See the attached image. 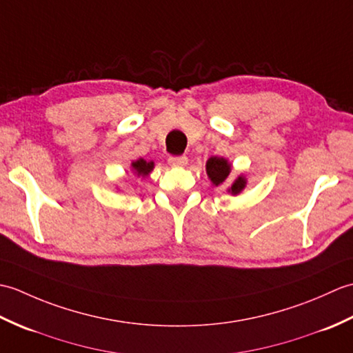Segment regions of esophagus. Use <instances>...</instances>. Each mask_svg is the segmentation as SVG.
Returning a JSON list of instances; mask_svg holds the SVG:
<instances>
[{"mask_svg": "<svg viewBox=\"0 0 353 353\" xmlns=\"http://www.w3.org/2000/svg\"><path fill=\"white\" fill-rule=\"evenodd\" d=\"M168 163L171 165V167H185V165L188 163V157L186 156H170Z\"/></svg>", "mask_w": 353, "mask_h": 353, "instance_id": "obj_1", "label": "esophagus"}]
</instances>
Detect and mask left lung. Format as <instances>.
Returning <instances> with one entry per match:
<instances>
[{
  "label": "left lung",
  "mask_w": 353,
  "mask_h": 353,
  "mask_svg": "<svg viewBox=\"0 0 353 353\" xmlns=\"http://www.w3.org/2000/svg\"><path fill=\"white\" fill-rule=\"evenodd\" d=\"M206 172H208L209 179L212 181V183L219 186L220 183H223L228 179L229 172H230V165L228 163L226 159H223V157H211V159L206 162ZM244 186H245V179L238 177L234 182V185L230 186L229 191L232 194H238L243 191Z\"/></svg>",
  "instance_id": "obj_1"
}]
</instances>
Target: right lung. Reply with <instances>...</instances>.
I'll return each mask as SVG.
<instances>
[{
	"label": "right lung",
	"mask_w": 353,
	"mask_h": 353,
	"mask_svg": "<svg viewBox=\"0 0 353 353\" xmlns=\"http://www.w3.org/2000/svg\"><path fill=\"white\" fill-rule=\"evenodd\" d=\"M132 167H133V170H134V172H137L138 176H147L150 171L153 170V162H147V161H144V159H139V161H137V162H133L132 163Z\"/></svg>",
	"instance_id": "obj_1"
}]
</instances>
